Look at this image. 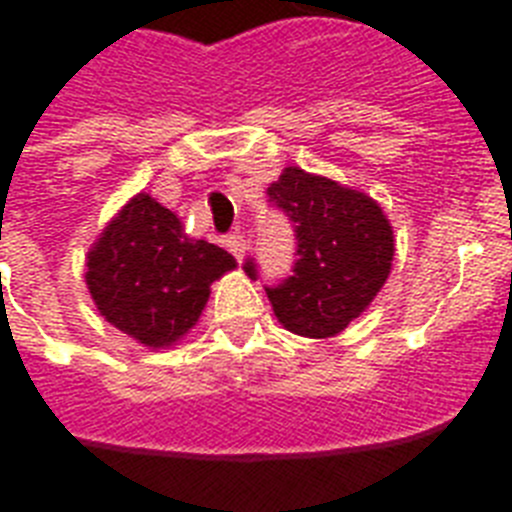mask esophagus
I'll use <instances>...</instances> for the list:
<instances>
[{
	"label": "esophagus",
	"instance_id": "esophagus-1",
	"mask_svg": "<svg viewBox=\"0 0 512 512\" xmlns=\"http://www.w3.org/2000/svg\"><path fill=\"white\" fill-rule=\"evenodd\" d=\"M225 247L231 252L236 260H244V252H247V239L241 236V233H231V236H225Z\"/></svg>",
	"mask_w": 512,
	"mask_h": 512
}]
</instances>
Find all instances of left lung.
<instances>
[{
  "label": "left lung",
  "instance_id": "8db88e82",
  "mask_svg": "<svg viewBox=\"0 0 512 512\" xmlns=\"http://www.w3.org/2000/svg\"><path fill=\"white\" fill-rule=\"evenodd\" d=\"M268 199L292 220L297 236L292 276L265 287L276 319L313 340L340 335L388 281L396 252L388 217L366 193L300 167L281 172ZM244 271L257 279L255 260Z\"/></svg>",
  "mask_w": 512,
  "mask_h": 512
}]
</instances>
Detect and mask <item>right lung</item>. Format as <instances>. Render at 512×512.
<instances>
[{
  "label": "right lung",
  "mask_w": 512,
  "mask_h": 512,
  "mask_svg": "<svg viewBox=\"0 0 512 512\" xmlns=\"http://www.w3.org/2000/svg\"><path fill=\"white\" fill-rule=\"evenodd\" d=\"M223 247L185 236L175 212L132 196L87 255V289L100 316L146 348H170L199 321L209 284L233 271Z\"/></svg>",
  "instance_id": "obj_1"
}]
</instances>
